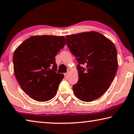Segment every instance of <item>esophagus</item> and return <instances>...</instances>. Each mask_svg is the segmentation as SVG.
<instances>
[{
    "label": "esophagus",
    "mask_w": 134,
    "mask_h": 134,
    "mask_svg": "<svg viewBox=\"0 0 134 134\" xmlns=\"http://www.w3.org/2000/svg\"><path fill=\"white\" fill-rule=\"evenodd\" d=\"M69 72H66V73H65L64 74V75H65L66 78H68V76H69Z\"/></svg>",
    "instance_id": "esophagus-1"
}]
</instances>
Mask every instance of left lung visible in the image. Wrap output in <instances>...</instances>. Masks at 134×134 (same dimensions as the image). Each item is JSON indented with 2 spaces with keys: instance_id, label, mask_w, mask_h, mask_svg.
<instances>
[{
  "instance_id": "1",
  "label": "left lung",
  "mask_w": 134,
  "mask_h": 134,
  "mask_svg": "<svg viewBox=\"0 0 134 134\" xmlns=\"http://www.w3.org/2000/svg\"><path fill=\"white\" fill-rule=\"evenodd\" d=\"M66 43L76 58L79 79L72 87L76 97L91 102L104 94L118 69L117 51L111 40L91 31L66 36ZM84 64L85 68L80 66Z\"/></svg>"
}]
</instances>
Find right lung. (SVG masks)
Masks as SVG:
<instances>
[{"mask_svg": "<svg viewBox=\"0 0 134 134\" xmlns=\"http://www.w3.org/2000/svg\"><path fill=\"white\" fill-rule=\"evenodd\" d=\"M65 44L62 36L36 35L16 49L14 73L21 88L33 99L45 102L56 95L64 75L56 72L55 56Z\"/></svg>", "mask_w": 134, "mask_h": 134, "instance_id": "add662e5", "label": "right lung"}]
</instances>
